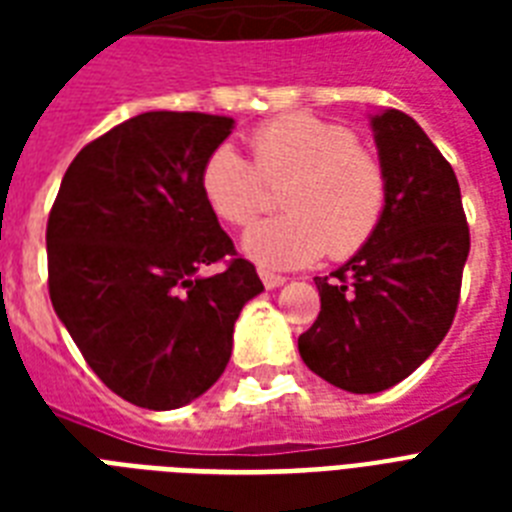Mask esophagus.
Segmentation results:
<instances>
[{
	"label": "esophagus",
	"instance_id": "esophagus-1",
	"mask_svg": "<svg viewBox=\"0 0 512 512\" xmlns=\"http://www.w3.org/2000/svg\"><path fill=\"white\" fill-rule=\"evenodd\" d=\"M260 279H263V284H265V289H276V287H281V284H284V276H279V273H271V271H265V268H260Z\"/></svg>",
	"mask_w": 512,
	"mask_h": 512
}]
</instances>
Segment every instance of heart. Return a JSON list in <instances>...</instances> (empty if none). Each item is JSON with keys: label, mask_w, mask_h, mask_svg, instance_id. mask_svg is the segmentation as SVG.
Listing matches in <instances>:
<instances>
[{"label": "heart", "mask_w": 512, "mask_h": 512, "mask_svg": "<svg viewBox=\"0 0 512 512\" xmlns=\"http://www.w3.org/2000/svg\"><path fill=\"white\" fill-rule=\"evenodd\" d=\"M252 159L220 143L201 164V193L231 225H249L265 207V183H281L287 212L252 225L241 247L268 268H297L329 249L356 255L377 231L388 204L380 159L356 143L345 124L313 114H281L249 135Z\"/></svg>", "instance_id": "b5f03b06"}]
</instances>
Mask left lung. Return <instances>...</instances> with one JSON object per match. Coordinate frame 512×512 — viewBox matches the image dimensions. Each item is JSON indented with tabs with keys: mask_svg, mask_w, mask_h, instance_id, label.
Masks as SVG:
<instances>
[{
	"mask_svg": "<svg viewBox=\"0 0 512 512\" xmlns=\"http://www.w3.org/2000/svg\"><path fill=\"white\" fill-rule=\"evenodd\" d=\"M388 177L377 231L348 263L316 276L319 319L300 335L305 366L348 393H380L417 369L452 327L470 231L460 183L412 116H372Z\"/></svg>",
	"mask_w": 512,
	"mask_h": 512,
	"instance_id": "8db88e82",
	"label": "left lung"
}]
</instances>
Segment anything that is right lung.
<instances>
[{
	"mask_svg": "<svg viewBox=\"0 0 512 512\" xmlns=\"http://www.w3.org/2000/svg\"><path fill=\"white\" fill-rule=\"evenodd\" d=\"M231 116L148 111L76 154L47 220L52 308L116 396L167 412L225 372L233 324L263 292L201 193ZM223 262L204 277L207 264Z\"/></svg>",
	"mask_w": 512,
	"mask_h": 512,
	"instance_id": "add662e5",
	"label": "right lung"
}]
</instances>
